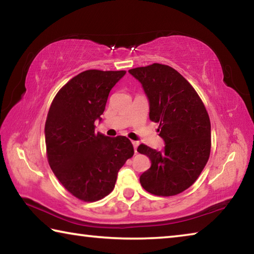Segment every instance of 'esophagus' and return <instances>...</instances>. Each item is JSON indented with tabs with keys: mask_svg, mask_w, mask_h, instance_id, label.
<instances>
[{
	"mask_svg": "<svg viewBox=\"0 0 254 254\" xmlns=\"http://www.w3.org/2000/svg\"><path fill=\"white\" fill-rule=\"evenodd\" d=\"M132 144L133 147H134V151L136 153V149H137V145H139V142H137V141H132Z\"/></svg>",
	"mask_w": 254,
	"mask_h": 254,
	"instance_id": "esophagus-1",
	"label": "esophagus"
}]
</instances>
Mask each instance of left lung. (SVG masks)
Masks as SVG:
<instances>
[{
  "label": "left lung",
  "instance_id": "obj_1",
  "mask_svg": "<svg viewBox=\"0 0 254 254\" xmlns=\"http://www.w3.org/2000/svg\"><path fill=\"white\" fill-rule=\"evenodd\" d=\"M128 72L142 85L149 101V118L159 123L165 141L161 151L140 144L151 167L140 176L145 190L157 196H174L198 178L210 152V121L192 86L177 70L152 64Z\"/></svg>",
  "mask_w": 254,
  "mask_h": 254
}]
</instances>
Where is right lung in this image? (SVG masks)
<instances>
[{
  "instance_id": "add662e5",
  "label": "right lung",
  "mask_w": 254,
  "mask_h": 254,
  "mask_svg": "<svg viewBox=\"0 0 254 254\" xmlns=\"http://www.w3.org/2000/svg\"><path fill=\"white\" fill-rule=\"evenodd\" d=\"M124 70L91 69L71 78L55 96L45 136L47 156L56 177L70 194L96 201L113 190L118 173L134 153L126 136L95 132L107 97Z\"/></svg>"
}]
</instances>
